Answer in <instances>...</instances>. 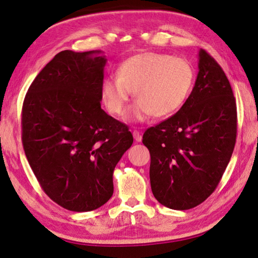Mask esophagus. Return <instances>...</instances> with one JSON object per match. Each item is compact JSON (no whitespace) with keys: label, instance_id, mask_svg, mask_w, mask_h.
<instances>
[{"label":"esophagus","instance_id":"esophagus-1","mask_svg":"<svg viewBox=\"0 0 258 258\" xmlns=\"http://www.w3.org/2000/svg\"><path fill=\"white\" fill-rule=\"evenodd\" d=\"M133 137H134L135 141H137V142H141V140H142V133L140 132V131L134 130V131H133Z\"/></svg>","mask_w":258,"mask_h":258}]
</instances>
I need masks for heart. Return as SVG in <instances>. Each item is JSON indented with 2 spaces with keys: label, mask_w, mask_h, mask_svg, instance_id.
<instances>
[{
  "label": "heart",
  "mask_w": 258,
  "mask_h": 258,
  "mask_svg": "<svg viewBox=\"0 0 258 258\" xmlns=\"http://www.w3.org/2000/svg\"><path fill=\"white\" fill-rule=\"evenodd\" d=\"M195 83V69L184 58L167 53L145 52L124 60L117 77L102 82L103 102L113 115L121 116L132 92L137 100L132 115L143 120L149 116L166 118L186 102Z\"/></svg>",
  "instance_id": "obj_1"
}]
</instances>
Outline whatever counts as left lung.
Masks as SVG:
<instances>
[{"label":"left lung","instance_id":"left-lung-1","mask_svg":"<svg viewBox=\"0 0 258 258\" xmlns=\"http://www.w3.org/2000/svg\"><path fill=\"white\" fill-rule=\"evenodd\" d=\"M186 102L148 128L150 184L164 206L185 211L205 202L220 183L237 139V104L223 69L205 50Z\"/></svg>","mask_w":258,"mask_h":258}]
</instances>
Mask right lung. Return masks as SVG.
I'll list each match as a JSON object with an SVG mask.
<instances>
[{
  "label": "right lung",
  "instance_id": "1",
  "mask_svg": "<svg viewBox=\"0 0 258 258\" xmlns=\"http://www.w3.org/2000/svg\"><path fill=\"white\" fill-rule=\"evenodd\" d=\"M101 51L59 52L30 84L21 111L26 157L43 191L72 212L113 194L112 173L132 146L127 125L101 109Z\"/></svg>",
  "mask_w": 258,
  "mask_h": 258
}]
</instances>
